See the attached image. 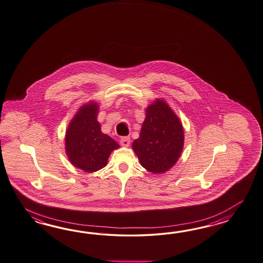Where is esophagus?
<instances>
[{"label": "esophagus", "mask_w": 263, "mask_h": 263, "mask_svg": "<svg viewBox=\"0 0 263 263\" xmlns=\"http://www.w3.org/2000/svg\"><path fill=\"white\" fill-rule=\"evenodd\" d=\"M120 142H121V145L123 146V147H128L129 144H130V138L129 137H123L120 140Z\"/></svg>", "instance_id": "esophagus-1"}]
</instances>
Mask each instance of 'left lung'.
<instances>
[{"mask_svg":"<svg viewBox=\"0 0 263 263\" xmlns=\"http://www.w3.org/2000/svg\"><path fill=\"white\" fill-rule=\"evenodd\" d=\"M183 146L179 118L164 100H156L146 108L140 137L132 144L141 166L153 174H164L177 162Z\"/></svg>","mask_w":263,"mask_h":263,"instance_id":"left-lung-1","label":"left lung"}]
</instances>
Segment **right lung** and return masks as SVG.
Here are the masks:
<instances>
[{"mask_svg":"<svg viewBox=\"0 0 263 263\" xmlns=\"http://www.w3.org/2000/svg\"><path fill=\"white\" fill-rule=\"evenodd\" d=\"M98 112L99 105L94 101L82 105L65 136V149L70 163L86 173L105 167L111 152L120 147L117 141L102 133Z\"/></svg>","mask_w":263,"mask_h":263,"instance_id":"1","label":"right lung"}]
</instances>
